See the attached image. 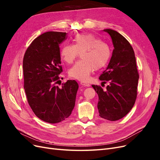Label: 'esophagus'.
<instances>
[{
  "mask_svg": "<svg viewBox=\"0 0 160 160\" xmlns=\"http://www.w3.org/2000/svg\"><path fill=\"white\" fill-rule=\"evenodd\" d=\"M80 83H81V85H83V86H85V87H89V86H90V84H89V83H86V82H85V81H81Z\"/></svg>",
  "mask_w": 160,
  "mask_h": 160,
  "instance_id": "obj_1",
  "label": "esophagus"
}]
</instances>
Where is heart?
<instances>
[{
  "label": "heart",
  "mask_w": 160,
  "mask_h": 160,
  "mask_svg": "<svg viewBox=\"0 0 160 160\" xmlns=\"http://www.w3.org/2000/svg\"><path fill=\"white\" fill-rule=\"evenodd\" d=\"M72 41L73 45L65 44L62 47L61 59L71 64L81 53L82 59L69 70V75L78 80L87 81L95 69L99 70L108 64L111 55V48L108 43L91 34H78Z\"/></svg>",
  "instance_id": "heart-1"
}]
</instances>
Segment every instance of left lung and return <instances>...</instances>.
Masks as SVG:
<instances>
[{"mask_svg": "<svg viewBox=\"0 0 160 160\" xmlns=\"http://www.w3.org/2000/svg\"><path fill=\"white\" fill-rule=\"evenodd\" d=\"M109 34L113 44L109 63L99 79L105 83V90L93 85L99 101V116L107 120L117 121L123 118L132 109L138 95L139 73L133 48L129 41L118 32L105 29Z\"/></svg>", "mask_w": 160, "mask_h": 160, "instance_id": "1", "label": "left lung"}]
</instances>
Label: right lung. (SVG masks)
Here are the masks:
<instances>
[{"label":"right lung","instance_id":"1","mask_svg":"<svg viewBox=\"0 0 160 160\" xmlns=\"http://www.w3.org/2000/svg\"><path fill=\"white\" fill-rule=\"evenodd\" d=\"M67 34H42L31 42L23 58L24 88L28 103L37 118L49 123L61 122L71 114L79 88L75 80L62 83L61 88L57 85L62 72L59 46Z\"/></svg>","mask_w":160,"mask_h":160}]
</instances>
